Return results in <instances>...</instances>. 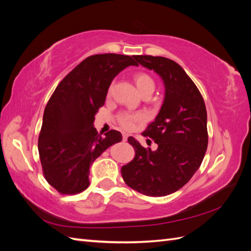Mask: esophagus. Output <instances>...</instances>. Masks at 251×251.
<instances>
[{
  "instance_id": "1",
  "label": "esophagus",
  "mask_w": 251,
  "mask_h": 251,
  "mask_svg": "<svg viewBox=\"0 0 251 251\" xmlns=\"http://www.w3.org/2000/svg\"><path fill=\"white\" fill-rule=\"evenodd\" d=\"M127 137H128V135H127L126 133H123V140H124V141H126V140H127Z\"/></svg>"
}]
</instances>
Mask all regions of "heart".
I'll return each instance as SVG.
<instances>
[{
	"instance_id": "1",
	"label": "heart",
	"mask_w": 251,
	"mask_h": 251,
	"mask_svg": "<svg viewBox=\"0 0 251 251\" xmlns=\"http://www.w3.org/2000/svg\"><path fill=\"white\" fill-rule=\"evenodd\" d=\"M134 80L136 86H137L139 92L143 93L147 90H154L155 82L150 75L146 72H137L134 75ZM111 91V87L110 90ZM143 118V116L139 113H130V112H121L118 114L117 120L119 125L126 130H131L135 126V125L139 123Z\"/></svg>"
}]
</instances>
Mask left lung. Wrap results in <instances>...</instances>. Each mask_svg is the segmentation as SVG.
Returning a JSON list of instances; mask_svg holds the SVG:
<instances>
[{"label":"left lung","mask_w":251,"mask_h":251,"mask_svg":"<svg viewBox=\"0 0 251 251\" xmlns=\"http://www.w3.org/2000/svg\"><path fill=\"white\" fill-rule=\"evenodd\" d=\"M134 58L160 75L165 95L155 120L142 133L158 149L147 150L128 137L135 157L121 168V175L140 194L166 196L184 186L200 168L208 143L206 108L199 89L176 62L151 55Z\"/></svg>","instance_id":"left-lung-1"}]
</instances>
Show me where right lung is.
Returning a JSON list of instances; mask_svg holds the SVG:
<instances>
[{
	"mask_svg": "<svg viewBox=\"0 0 251 251\" xmlns=\"http://www.w3.org/2000/svg\"><path fill=\"white\" fill-rule=\"evenodd\" d=\"M134 56L91 55L68 73L51 95L37 146L44 177L59 194L85 191L93 161L123 139L115 130L101 137L93 123L114 77L125 68L137 66Z\"/></svg>",
	"mask_w": 251,
	"mask_h": 251,
	"instance_id": "1",
	"label": "right lung"
}]
</instances>
